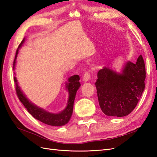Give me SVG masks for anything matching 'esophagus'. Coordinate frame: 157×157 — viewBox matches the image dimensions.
<instances>
[{
	"mask_svg": "<svg viewBox=\"0 0 157 157\" xmlns=\"http://www.w3.org/2000/svg\"><path fill=\"white\" fill-rule=\"evenodd\" d=\"M90 78V74L88 72H85L84 73V75H83V77H82V80L83 82H88Z\"/></svg>",
	"mask_w": 157,
	"mask_h": 157,
	"instance_id": "esophagus-1",
	"label": "esophagus"
}]
</instances>
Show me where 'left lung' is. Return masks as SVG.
Here are the masks:
<instances>
[{"mask_svg":"<svg viewBox=\"0 0 157 157\" xmlns=\"http://www.w3.org/2000/svg\"><path fill=\"white\" fill-rule=\"evenodd\" d=\"M146 69L140 55L136 63L128 62L122 73L103 67L95 83L100 107L106 115L124 117L137 105L144 90Z\"/></svg>","mask_w":157,"mask_h":157,"instance_id":"obj_1","label":"left lung"}]
</instances>
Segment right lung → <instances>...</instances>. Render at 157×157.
Wrapping results in <instances>:
<instances>
[{"instance_id": "1", "label": "right lung", "mask_w": 157, "mask_h": 157, "mask_svg": "<svg viewBox=\"0 0 157 157\" xmlns=\"http://www.w3.org/2000/svg\"><path fill=\"white\" fill-rule=\"evenodd\" d=\"M23 42H24V39H23L21 42L20 43V44L18 46V48L17 50L15 60L14 62H13V66L15 65L17 55L18 53V49L21 47ZM79 80V77L78 75L71 76V78L69 79V83L67 84L66 86L69 93L67 106L66 109L63 111L58 113V114H52V113H48L45 111L44 110L37 107V106L33 105L32 103L29 102L27 99V98L25 97V95L23 94L21 90H20L17 84V82L16 78L15 77L14 78L17 96L19 101H21L23 106L27 109L28 112L30 113L35 119L39 120L40 121L44 123L46 125L52 126L64 125L66 123H67L69 122L73 113V103H74V100L77 90H78V88L80 87L81 86Z\"/></svg>"}]
</instances>
